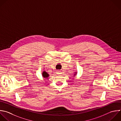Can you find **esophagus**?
<instances>
[{"label":"esophagus","mask_w":121,"mask_h":121,"mask_svg":"<svg viewBox=\"0 0 121 121\" xmlns=\"http://www.w3.org/2000/svg\"><path fill=\"white\" fill-rule=\"evenodd\" d=\"M56 73H57V74H61V72L58 70V71H57L56 72Z\"/></svg>","instance_id":"obj_1"}]
</instances>
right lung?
<instances>
[{
  "label": "right lung",
  "mask_w": 121,
  "mask_h": 121,
  "mask_svg": "<svg viewBox=\"0 0 121 121\" xmlns=\"http://www.w3.org/2000/svg\"><path fill=\"white\" fill-rule=\"evenodd\" d=\"M43 73V77H45V78H47V77H48V74L47 73V72H46L45 71H44V72H43V73Z\"/></svg>",
  "instance_id": "1"
}]
</instances>
